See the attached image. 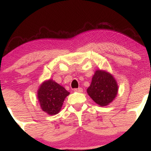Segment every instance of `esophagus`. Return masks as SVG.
<instances>
[{"instance_id": "esophagus-1", "label": "esophagus", "mask_w": 151, "mask_h": 151, "mask_svg": "<svg viewBox=\"0 0 151 151\" xmlns=\"http://www.w3.org/2000/svg\"><path fill=\"white\" fill-rule=\"evenodd\" d=\"M74 91H77V92H82L83 89L81 87H79V88H76V89H74Z\"/></svg>"}]
</instances>
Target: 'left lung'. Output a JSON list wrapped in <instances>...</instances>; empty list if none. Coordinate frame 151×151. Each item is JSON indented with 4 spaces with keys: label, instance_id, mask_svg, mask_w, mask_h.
Segmentation results:
<instances>
[{
    "label": "left lung",
    "instance_id": "obj_1",
    "mask_svg": "<svg viewBox=\"0 0 151 151\" xmlns=\"http://www.w3.org/2000/svg\"><path fill=\"white\" fill-rule=\"evenodd\" d=\"M87 93L95 103L105 106L113 101L117 95V82L109 72L96 70L88 87Z\"/></svg>",
    "mask_w": 151,
    "mask_h": 151
}]
</instances>
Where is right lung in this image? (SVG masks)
Wrapping results in <instances>:
<instances>
[{"label": "right lung", "instance_id": "add662e5", "mask_svg": "<svg viewBox=\"0 0 151 151\" xmlns=\"http://www.w3.org/2000/svg\"><path fill=\"white\" fill-rule=\"evenodd\" d=\"M70 94L63 86L52 79L44 81L37 91V99L41 109L49 115L58 114L65 99Z\"/></svg>", "mask_w": 151, "mask_h": 151}]
</instances>
